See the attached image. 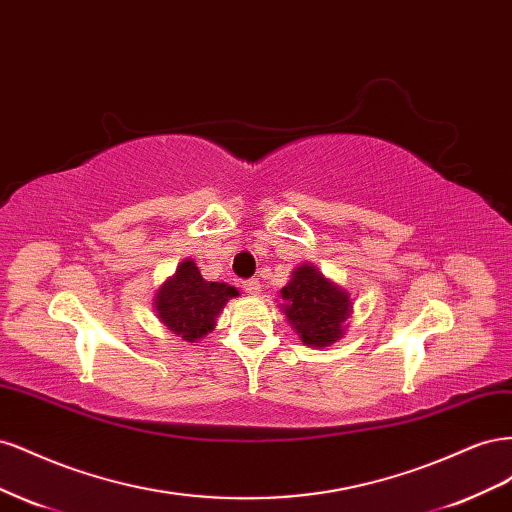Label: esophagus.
Wrapping results in <instances>:
<instances>
[{"label": "esophagus", "instance_id": "34e87169", "mask_svg": "<svg viewBox=\"0 0 512 512\" xmlns=\"http://www.w3.org/2000/svg\"><path fill=\"white\" fill-rule=\"evenodd\" d=\"M243 290L247 294H254V297H256V294L260 292V282L258 280H247V282H243Z\"/></svg>", "mask_w": 512, "mask_h": 512}]
</instances>
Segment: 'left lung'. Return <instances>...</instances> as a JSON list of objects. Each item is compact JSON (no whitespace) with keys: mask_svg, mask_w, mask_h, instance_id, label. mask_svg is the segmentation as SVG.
<instances>
[{"mask_svg":"<svg viewBox=\"0 0 512 512\" xmlns=\"http://www.w3.org/2000/svg\"><path fill=\"white\" fill-rule=\"evenodd\" d=\"M280 297L290 329L305 346L327 348L346 335L354 305L350 292L329 280L314 262H303L292 271Z\"/></svg>","mask_w":512,"mask_h":512,"instance_id":"1","label":"left lung"}]
</instances>
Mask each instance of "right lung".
Segmentation results:
<instances>
[{
	"instance_id": "1",
	"label": "right lung",
	"mask_w": 512,
	"mask_h": 512,
	"mask_svg": "<svg viewBox=\"0 0 512 512\" xmlns=\"http://www.w3.org/2000/svg\"><path fill=\"white\" fill-rule=\"evenodd\" d=\"M239 297L235 286L207 282L196 262L185 258L177 271L158 288L153 297V312L164 327L181 342H198L215 329L224 305Z\"/></svg>"
}]
</instances>
